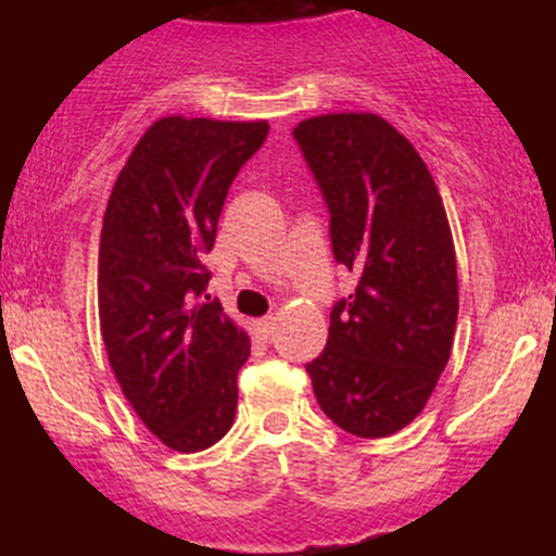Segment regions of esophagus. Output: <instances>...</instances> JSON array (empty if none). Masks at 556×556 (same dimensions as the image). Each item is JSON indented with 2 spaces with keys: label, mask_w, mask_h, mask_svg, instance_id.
Segmentation results:
<instances>
[{
  "label": "esophagus",
  "mask_w": 556,
  "mask_h": 556,
  "mask_svg": "<svg viewBox=\"0 0 556 556\" xmlns=\"http://www.w3.org/2000/svg\"><path fill=\"white\" fill-rule=\"evenodd\" d=\"M253 329H256L258 337H264V340H269V334L274 331V318H271V316L258 318V321H253Z\"/></svg>",
  "instance_id": "34e87169"
}]
</instances>
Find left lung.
I'll return each mask as SVG.
<instances>
[{
	"instance_id": "obj_1",
	"label": "left lung",
	"mask_w": 556,
	"mask_h": 556,
	"mask_svg": "<svg viewBox=\"0 0 556 556\" xmlns=\"http://www.w3.org/2000/svg\"><path fill=\"white\" fill-rule=\"evenodd\" d=\"M292 136L329 206L334 258L361 274L305 371L340 429L389 437L424 410L455 340L457 258L442 195L379 114H321Z\"/></svg>"
}]
</instances>
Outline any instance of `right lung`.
Wrapping results in <instances>:
<instances>
[{
  "label": "right lung",
  "mask_w": 556,
  "mask_h": 556,
  "mask_svg": "<svg viewBox=\"0 0 556 556\" xmlns=\"http://www.w3.org/2000/svg\"><path fill=\"white\" fill-rule=\"evenodd\" d=\"M266 119H156L117 175L99 242V321L119 389L162 444L201 452L232 429L251 340L206 295L229 185Z\"/></svg>",
  "instance_id": "1"
}]
</instances>
